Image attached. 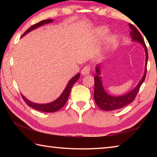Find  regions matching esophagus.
<instances>
[{
  "label": "esophagus",
  "mask_w": 157,
  "mask_h": 157,
  "mask_svg": "<svg viewBox=\"0 0 157 157\" xmlns=\"http://www.w3.org/2000/svg\"><path fill=\"white\" fill-rule=\"evenodd\" d=\"M90 71H91V68L89 66H85L84 67L82 68V74L83 75H87L90 73Z\"/></svg>",
  "instance_id": "obj_1"
}]
</instances>
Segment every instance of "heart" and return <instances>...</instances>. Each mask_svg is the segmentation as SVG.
Returning <instances> with one entry per match:
<instances>
[{
	"label": "heart",
	"instance_id": "heart-1",
	"mask_svg": "<svg viewBox=\"0 0 157 157\" xmlns=\"http://www.w3.org/2000/svg\"><path fill=\"white\" fill-rule=\"evenodd\" d=\"M107 33V30L105 28H100L98 30V34H99V35H101V36L104 35V34H105ZM109 42L111 44H112V43H113L114 41H115V38H114V37H111V38L109 39Z\"/></svg>",
	"mask_w": 157,
	"mask_h": 157
}]
</instances>
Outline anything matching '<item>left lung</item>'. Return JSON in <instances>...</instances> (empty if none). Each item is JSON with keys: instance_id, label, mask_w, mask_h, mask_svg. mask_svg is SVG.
I'll return each mask as SVG.
<instances>
[{"instance_id": "8db88e82", "label": "left lung", "mask_w": 157, "mask_h": 157, "mask_svg": "<svg viewBox=\"0 0 157 157\" xmlns=\"http://www.w3.org/2000/svg\"><path fill=\"white\" fill-rule=\"evenodd\" d=\"M129 26L131 28L130 35L132 36V40L139 42L144 47L146 55L145 69L144 75H143L141 80L139 82V83L138 84L137 86L132 91H129V93H127V94L123 95H121V96H112V95H109L107 93H106L104 88H103L102 80H101V78L100 76V66L99 65H98L96 66V68H95L96 75H95L94 78L95 88L94 97L95 103L102 110L113 111L125 107L126 105L132 102L135 99V98H136L138 92H139L140 89V86H141V84L143 83V82H144L145 79L146 73H147V63L148 60V53L147 47L145 46L144 39H143L142 35L139 33V31L136 28V27H134L131 23H129Z\"/></svg>"}]
</instances>
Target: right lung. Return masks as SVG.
<instances>
[{
    "mask_svg": "<svg viewBox=\"0 0 157 157\" xmlns=\"http://www.w3.org/2000/svg\"><path fill=\"white\" fill-rule=\"evenodd\" d=\"M52 21H53V19H50H50L43 20L40 21V22L36 23V24L32 25L30 28H29L28 30L25 32L24 34L21 36V37L25 35V34H28V33H30V31L34 30V29L40 27V26L46 24V23H52ZM79 76H80V74L78 73L77 75L74 76L73 78H71L70 79V81L68 82V84L66 85L64 91L62 92V94H61L60 96L56 100L53 101L52 102L48 103V104H36V103L33 102H31V101L28 100V99H26L23 95H22L23 100L25 101V102L29 106V107L33 108L36 110L43 111V112H48V113L55 112V111H57L58 110H59L61 108H62L63 107V105L66 104V102H67L68 96L69 95H70L71 88H72L73 84H75L77 82V80L79 79Z\"/></svg>",
    "mask_w": 157,
    "mask_h": 157,
    "instance_id": "1",
    "label": "right lung"
}]
</instances>
